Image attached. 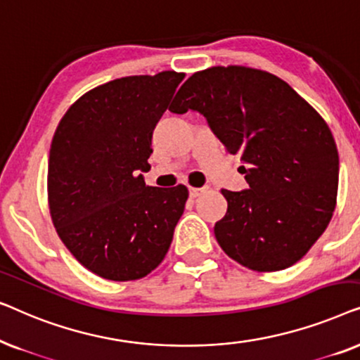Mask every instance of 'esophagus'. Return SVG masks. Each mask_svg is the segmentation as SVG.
Returning <instances> with one entry per match:
<instances>
[{"label":"esophagus","instance_id":"esophagus-1","mask_svg":"<svg viewBox=\"0 0 360 360\" xmlns=\"http://www.w3.org/2000/svg\"><path fill=\"white\" fill-rule=\"evenodd\" d=\"M205 190L206 188H193V186H191V188H190V196H191V198H198L201 193H205Z\"/></svg>","mask_w":360,"mask_h":360}]
</instances>
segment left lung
Instances as JSON below:
<instances>
[{
  "label": "left lung",
  "instance_id": "1",
  "mask_svg": "<svg viewBox=\"0 0 360 360\" xmlns=\"http://www.w3.org/2000/svg\"><path fill=\"white\" fill-rule=\"evenodd\" d=\"M169 110L198 111L244 162L249 188L221 190L228 200L214 224L221 249L257 272L298 262L336 208L339 155L323 117L278 77L238 65L193 73Z\"/></svg>",
  "mask_w": 360,
  "mask_h": 360
}]
</instances>
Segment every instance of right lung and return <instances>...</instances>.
<instances>
[{
	"label": "right lung",
	"instance_id": "obj_1",
	"mask_svg": "<svg viewBox=\"0 0 360 360\" xmlns=\"http://www.w3.org/2000/svg\"><path fill=\"white\" fill-rule=\"evenodd\" d=\"M184 73L124 77L68 108L49 154V210L78 262L106 280L150 274L184 214L185 185L147 186L152 132Z\"/></svg>",
	"mask_w": 360,
	"mask_h": 360
}]
</instances>
